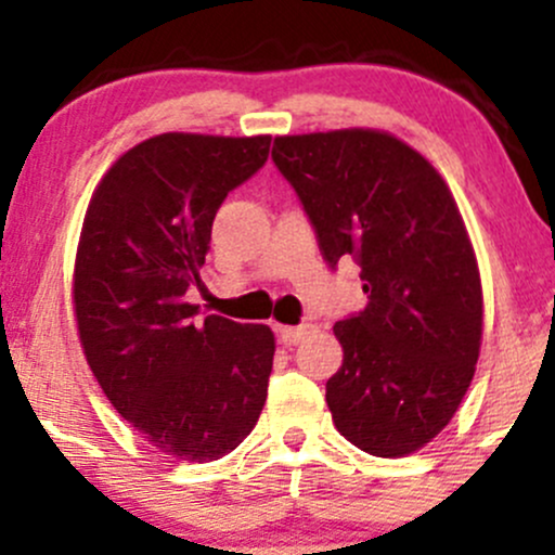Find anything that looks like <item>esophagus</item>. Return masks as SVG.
<instances>
[{
  "label": "esophagus",
  "mask_w": 555,
  "mask_h": 555,
  "mask_svg": "<svg viewBox=\"0 0 555 555\" xmlns=\"http://www.w3.org/2000/svg\"><path fill=\"white\" fill-rule=\"evenodd\" d=\"M313 331V326L310 323H302V326H279V341L286 344V347H295V344H299L305 339V336Z\"/></svg>",
  "instance_id": "esophagus-1"
}]
</instances>
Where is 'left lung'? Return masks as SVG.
<instances>
[{"instance_id": "8db88e82", "label": "left lung", "mask_w": 555, "mask_h": 555, "mask_svg": "<svg viewBox=\"0 0 555 555\" xmlns=\"http://www.w3.org/2000/svg\"><path fill=\"white\" fill-rule=\"evenodd\" d=\"M271 156L323 258L358 260L371 299L334 326L336 430L373 456L415 454L451 423L480 358L482 284L460 206L428 158L386 130L279 135Z\"/></svg>"}]
</instances>
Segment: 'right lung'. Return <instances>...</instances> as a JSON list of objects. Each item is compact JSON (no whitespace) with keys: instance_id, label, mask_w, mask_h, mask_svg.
<instances>
[{"instance_id":"1","label":"right lung","mask_w":555,"mask_h":555,"mask_svg":"<svg viewBox=\"0 0 555 555\" xmlns=\"http://www.w3.org/2000/svg\"><path fill=\"white\" fill-rule=\"evenodd\" d=\"M271 135L162 132L95 184L73 271V310L106 399L171 460L214 462L256 428L276 352L263 323L195 321L184 292L214 216L269 158Z\"/></svg>"}]
</instances>
